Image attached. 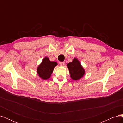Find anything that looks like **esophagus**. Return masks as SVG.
I'll use <instances>...</instances> for the list:
<instances>
[{
	"mask_svg": "<svg viewBox=\"0 0 123 123\" xmlns=\"http://www.w3.org/2000/svg\"><path fill=\"white\" fill-rule=\"evenodd\" d=\"M59 65L61 66H64L65 65V62H59Z\"/></svg>",
	"mask_w": 123,
	"mask_h": 123,
	"instance_id": "34e87169",
	"label": "esophagus"
}]
</instances>
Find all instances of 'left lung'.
Here are the masks:
<instances>
[{
	"mask_svg": "<svg viewBox=\"0 0 123 123\" xmlns=\"http://www.w3.org/2000/svg\"><path fill=\"white\" fill-rule=\"evenodd\" d=\"M67 67L69 69L70 77L73 80H79L85 75V70L76 58L73 59L72 62H69Z\"/></svg>",
	"mask_w": 123,
	"mask_h": 123,
	"instance_id": "8db88e82",
	"label": "left lung"
}]
</instances>
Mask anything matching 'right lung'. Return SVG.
<instances>
[{"instance_id":"right-lung-1","label":"right lung","mask_w":123,"mask_h":123,"mask_svg":"<svg viewBox=\"0 0 123 123\" xmlns=\"http://www.w3.org/2000/svg\"><path fill=\"white\" fill-rule=\"evenodd\" d=\"M57 65L55 62H51L49 58L45 57L37 68V73L38 76L42 80H46L50 79L55 67Z\"/></svg>"}]
</instances>
